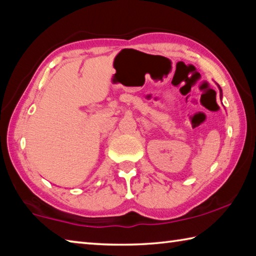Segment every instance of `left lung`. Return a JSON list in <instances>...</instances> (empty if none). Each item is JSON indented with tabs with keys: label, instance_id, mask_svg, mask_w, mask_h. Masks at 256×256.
<instances>
[{
	"label": "left lung",
	"instance_id": "obj_1",
	"mask_svg": "<svg viewBox=\"0 0 256 256\" xmlns=\"http://www.w3.org/2000/svg\"><path fill=\"white\" fill-rule=\"evenodd\" d=\"M220 92H222V89H220Z\"/></svg>",
	"mask_w": 256,
	"mask_h": 256
}]
</instances>
